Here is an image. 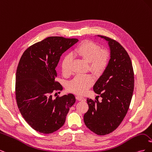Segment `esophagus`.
Segmentation results:
<instances>
[{"instance_id":"34e87169","label":"esophagus","mask_w":152,"mask_h":152,"mask_svg":"<svg viewBox=\"0 0 152 152\" xmlns=\"http://www.w3.org/2000/svg\"><path fill=\"white\" fill-rule=\"evenodd\" d=\"M75 98L78 101H82V102H84V101H86V99L84 98L81 97V96H77Z\"/></svg>"}]
</instances>
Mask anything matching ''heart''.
<instances>
[{
	"instance_id": "1",
	"label": "heart",
	"mask_w": 152,
	"mask_h": 152,
	"mask_svg": "<svg viewBox=\"0 0 152 152\" xmlns=\"http://www.w3.org/2000/svg\"><path fill=\"white\" fill-rule=\"evenodd\" d=\"M75 56L80 58L89 64L91 73L100 75L107 68L110 59L109 53L105 49H101L99 45L90 40H84L75 49ZM71 56L64 58L61 63V71L63 75L71 73ZM94 79L90 75H77L68 84V89L77 94H84L93 84Z\"/></svg>"
}]
</instances>
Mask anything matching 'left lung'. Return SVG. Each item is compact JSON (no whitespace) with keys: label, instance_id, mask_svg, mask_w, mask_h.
Masks as SVG:
<instances>
[{"label":"left lung","instance_id":"1","mask_svg":"<svg viewBox=\"0 0 152 152\" xmlns=\"http://www.w3.org/2000/svg\"><path fill=\"white\" fill-rule=\"evenodd\" d=\"M108 42V65L96 81L93 90L102 102L87 99L89 110L84 115L86 126L98 135H106L120 125L128 111L134 91V71L131 58L116 40L98 35Z\"/></svg>","mask_w":152,"mask_h":152}]
</instances>
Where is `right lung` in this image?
Here are the masks:
<instances>
[{
    "label": "right lung",
    "mask_w": 152,
    "mask_h": 152,
    "mask_svg": "<svg viewBox=\"0 0 152 152\" xmlns=\"http://www.w3.org/2000/svg\"><path fill=\"white\" fill-rule=\"evenodd\" d=\"M78 41L49 37L31 45L20 58L16 74L17 104L26 122L39 132L50 134L61 128L75 103L72 94L54 99L52 93L63 89L56 81L59 59Z\"/></svg>",
    "instance_id": "add662e5"
}]
</instances>
